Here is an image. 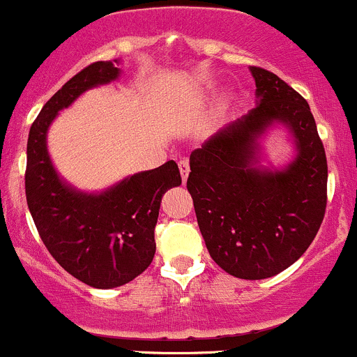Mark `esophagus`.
Wrapping results in <instances>:
<instances>
[{"label": "esophagus", "mask_w": 357, "mask_h": 357, "mask_svg": "<svg viewBox=\"0 0 357 357\" xmlns=\"http://www.w3.org/2000/svg\"><path fill=\"white\" fill-rule=\"evenodd\" d=\"M178 170H180V175H182V180H183V182H185L187 177H189V172H190L189 161H187V160H180Z\"/></svg>", "instance_id": "34e87169"}]
</instances>
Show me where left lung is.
I'll use <instances>...</instances> for the list:
<instances>
[{"label": "left lung", "instance_id": "obj_1", "mask_svg": "<svg viewBox=\"0 0 357 357\" xmlns=\"http://www.w3.org/2000/svg\"><path fill=\"white\" fill-rule=\"evenodd\" d=\"M257 104L190 154L187 190L210 257L239 280L288 269L316 238L326 208L328 165L302 95L281 77L250 67ZM283 128L294 146L284 167L261 165V142Z\"/></svg>", "mask_w": 357, "mask_h": 357}]
</instances>
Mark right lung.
Listing matches in <instances>:
<instances>
[{
  "instance_id": "obj_1",
  "label": "right lung",
  "mask_w": 357,
  "mask_h": 357,
  "mask_svg": "<svg viewBox=\"0 0 357 357\" xmlns=\"http://www.w3.org/2000/svg\"><path fill=\"white\" fill-rule=\"evenodd\" d=\"M119 59L95 62L43 105L27 139L26 196L45 246L76 280L100 290L121 287L151 266L161 197L182 183L175 161L86 192L63 177L48 153V130L62 109L121 76Z\"/></svg>"
}]
</instances>
